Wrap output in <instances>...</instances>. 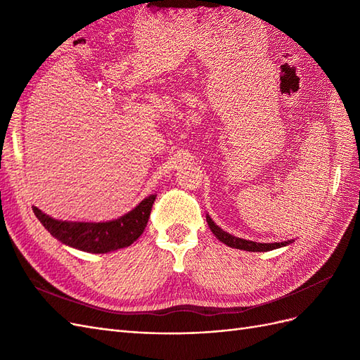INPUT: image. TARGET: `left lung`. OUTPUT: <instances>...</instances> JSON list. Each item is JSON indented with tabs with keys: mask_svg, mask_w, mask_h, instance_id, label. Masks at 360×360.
<instances>
[{
	"mask_svg": "<svg viewBox=\"0 0 360 360\" xmlns=\"http://www.w3.org/2000/svg\"><path fill=\"white\" fill-rule=\"evenodd\" d=\"M207 222L211 231L213 234L219 238L220 242L225 243L226 246H231L236 248V250H243V251H251V252H266V251H272V250H278V248L283 246H288L292 243V240H285V242H278V243H259V242H252V240H245V238L240 237H236L233 234H229L226 231H224L222 228L217 226L213 219H211L207 214Z\"/></svg>",
	"mask_w": 360,
	"mask_h": 360,
	"instance_id": "obj_1",
	"label": "left lung"
}]
</instances>
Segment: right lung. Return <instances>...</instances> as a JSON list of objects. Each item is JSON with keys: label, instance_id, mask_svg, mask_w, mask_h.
<instances>
[{"label": "right lung", "instance_id": "add662e5", "mask_svg": "<svg viewBox=\"0 0 360 360\" xmlns=\"http://www.w3.org/2000/svg\"><path fill=\"white\" fill-rule=\"evenodd\" d=\"M156 195L147 196L124 216L108 222H70L58 220L42 213L38 207H32L34 216L44 228L63 245L79 251L92 254H106L131 246L144 231L149 220Z\"/></svg>", "mask_w": 360, "mask_h": 360}]
</instances>
